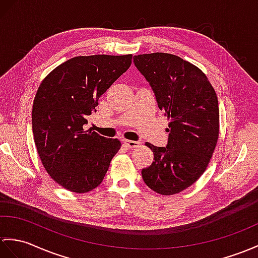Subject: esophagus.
<instances>
[{
  "instance_id": "obj_1",
  "label": "esophagus",
  "mask_w": 258,
  "mask_h": 258,
  "mask_svg": "<svg viewBox=\"0 0 258 258\" xmlns=\"http://www.w3.org/2000/svg\"><path fill=\"white\" fill-rule=\"evenodd\" d=\"M125 146H127L128 148H135V147H139L141 145V142L140 141H131V140H124L123 141Z\"/></svg>"
}]
</instances>
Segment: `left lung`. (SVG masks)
<instances>
[{
  "label": "left lung",
  "mask_w": 258,
  "mask_h": 258,
  "mask_svg": "<svg viewBox=\"0 0 258 258\" xmlns=\"http://www.w3.org/2000/svg\"><path fill=\"white\" fill-rule=\"evenodd\" d=\"M133 59L169 119L166 147L145 144L154 153V161L142 169V177L155 192L179 194L206 171L217 146V93L207 76L180 57L154 52Z\"/></svg>",
  "instance_id": "left-lung-1"
}]
</instances>
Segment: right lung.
Returning a JSON list of instances; mask_svg holds the SVG:
<instances>
[{
    "instance_id": "1",
    "label": "right lung",
    "mask_w": 258,
    "mask_h": 258,
    "mask_svg": "<svg viewBox=\"0 0 258 258\" xmlns=\"http://www.w3.org/2000/svg\"><path fill=\"white\" fill-rule=\"evenodd\" d=\"M132 63V55L79 56L58 66L35 95L32 126L46 171L77 194L97 188L121 148L116 139L85 131L99 98Z\"/></svg>"
}]
</instances>
